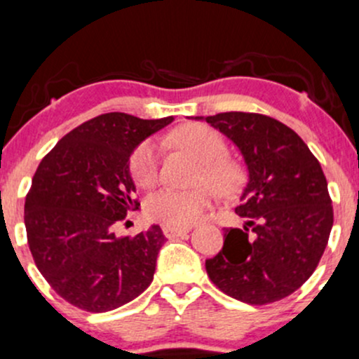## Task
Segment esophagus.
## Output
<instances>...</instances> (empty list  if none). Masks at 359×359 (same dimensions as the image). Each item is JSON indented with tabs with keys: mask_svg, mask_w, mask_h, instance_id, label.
<instances>
[{
	"mask_svg": "<svg viewBox=\"0 0 359 359\" xmlns=\"http://www.w3.org/2000/svg\"><path fill=\"white\" fill-rule=\"evenodd\" d=\"M189 230H191V227H172V225H165L163 233H165V237H168V239H173V237L184 236V233H187Z\"/></svg>",
	"mask_w": 359,
	"mask_h": 359,
	"instance_id": "esophagus-1",
	"label": "esophagus"
}]
</instances>
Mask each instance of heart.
<instances>
[{"mask_svg":"<svg viewBox=\"0 0 359 359\" xmlns=\"http://www.w3.org/2000/svg\"><path fill=\"white\" fill-rule=\"evenodd\" d=\"M173 141L182 149L189 151L201 163L198 184H206L218 194H232L241 184V168L225 158L227 146L220 134L199 123L180 127L173 134ZM130 173L135 184L151 187L156 184L160 173V148L154 141H146L130 156ZM211 192L208 189L177 191L165 187L148 196L144 203L146 215L154 222L186 227L194 224L203 211L210 206Z\"/></svg>","mask_w":359,"mask_h":359,"instance_id":"obj_1","label":"heart"}]
</instances>
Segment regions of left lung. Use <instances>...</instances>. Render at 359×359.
I'll return each mask as SVG.
<instances>
[{
	"mask_svg": "<svg viewBox=\"0 0 359 359\" xmlns=\"http://www.w3.org/2000/svg\"><path fill=\"white\" fill-rule=\"evenodd\" d=\"M194 120L232 141L248 170L236 211L249 220L244 229L225 230L224 248L206 259L208 277L248 304L289 296L315 271L334 224L318 160L296 132L270 116L229 111Z\"/></svg>",
	"mask_w": 359,
	"mask_h": 359,
	"instance_id": "left-lung-1",
	"label": "left lung"
}]
</instances>
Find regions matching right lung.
Returning a JSON list of instances; mask_svg holds the SVG:
<instances>
[{"label": "right lung", "mask_w": 359, "mask_h": 359, "mask_svg": "<svg viewBox=\"0 0 359 359\" xmlns=\"http://www.w3.org/2000/svg\"><path fill=\"white\" fill-rule=\"evenodd\" d=\"M172 122L104 113L60 139L37 167L25 199L29 248L48 284L74 306L111 311L153 282L167 241L160 225L134 237H116L113 227L139 206L132 153Z\"/></svg>", "instance_id": "1"}]
</instances>
